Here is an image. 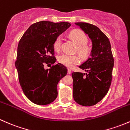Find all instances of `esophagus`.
I'll return each instance as SVG.
<instances>
[{
  "label": "esophagus",
  "instance_id": "esophagus-1",
  "mask_svg": "<svg viewBox=\"0 0 130 130\" xmlns=\"http://www.w3.org/2000/svg\"><path fill=\"white\" fill-rule=\"evenodd\" d=\"M68 74H71V69H68Z\"/></svg>",
  "mask_w": 130,
  "mask_h": 130
}]
</instances>
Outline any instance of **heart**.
Here are the masks:
<instances>
[{
	"mask_svg": "<svg viewBox=\"0 0 130 130\" xmlns=\"http://www.w3.org/2000/svg\"><path fill=\"white\" fill-rule=\"evenodd\" d=\"M69 36L72 40L77 44V51L83 58H86L90 54V48L87 46L88 43V38L86 33L82 30H74L71 31ZM62 37L58 36L54 40L53 43V48L55 51H59L61 48ZM58 61L61 64L65 66L68 68H72L74 65L77 64L79 62V58L76 55L62 54L58 56Z\"/></svg>",
	"mask_w": 130,
	"mask_h": 130,
	"instance_id": "1",
	"label": "heart"
}]
</instances>
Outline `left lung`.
Returning <instances> with one entry per match:
<instances>
[{"label":"left lung","mask_w":130,"mask_h":130,"mask_svg":"<svg viewBox=\"0 0 130 130\" xmlns=\"http://www.w3.org/2000/svg\"><path fill=\"white\" fill-rule=\"evenodd\" d=\"M76 25L91 39L92 49L90 56L79 66L87 73H72L73 97L78 104L92 106L104 98L109 90L114 59L109 40L97 26L84 22Z\"/></svg>","instance_id":"1"}]
</instances>
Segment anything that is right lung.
<instances>
[{
    "mask_svg": "<svg viewBox=\"0 0 130 130\" xmlns=\"http://www.w3.org/2000/svg\"><path fill=\"white\" fill-rule=\"evenodd\" d=\"M70 26L68 22L41 21L32 24L19 41L15 67L23 93L34 104H50L58 96L57 85L68 69L61 63L54 64L53 43ZM44 63L53 66L45 70Z\"/></svg>",
    "mask_w": 130,
    "mask_h": 130,
    "instance_id": "add662e5",
    "label": "right lung"
}]
</instances>
